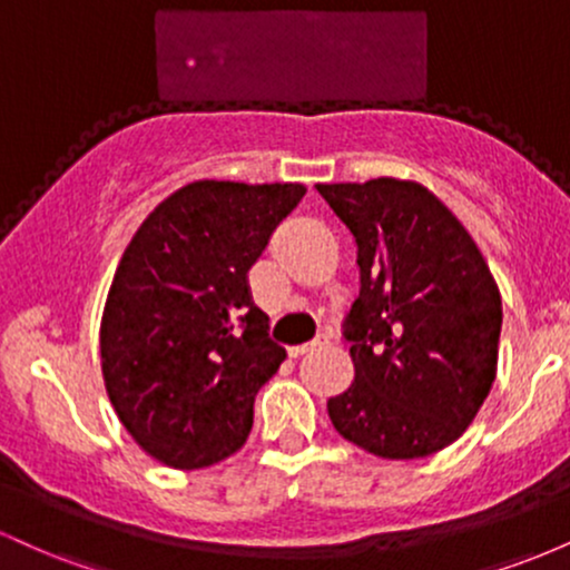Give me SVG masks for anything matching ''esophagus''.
<instances>
[{"label":"esophagus","mask_w":570,"mask_h":570,"mask_svg":"<svg viewBox=\"0 0 570 570\" xmlns=\"http://www.w3.org/2000/svg\"><path fill=\"white\" fill-rule=\"evenodd\" d=\"M322 345H326V337H318V340H313V343H305V345H292L289 356H292V358H299V356H305V353L322 348Z\"/></svg>","instance_id":"obj_1"}]
</instances>
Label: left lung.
Masks as SVG:
<instances>
[{
	"instance_id": "8db88e82",
	"label": "left lung",
	"mask_w": 570,
	"mask_h": 570,
	"mask_svg": "<svg viewBox=\"0 0 570 570\" xmlns=\"http://www.w3.org/2000/svg\"><path fill=\"white\" fill-rule=\"evenodd\" d=\"M356 240L362 289L345 318L353 383L326 402L343 440L389 461L453 444L499 367L501 294L485 257L417 181L316 185Z\"/></svg>"
}]
</instances>
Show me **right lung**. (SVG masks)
<instances>
[{"mask_svg":"<svg viewBox=\"0 0 570 570\" xmlns=\"http://www.w3.org/2000/svg\"><path fill=\"white\" fill-rule=\"evenodd\" d=\"M305 193L193 181L122 252L98 335L104 385L128 434L166 466L203 469L244 448L254 396L286 358L248 271Z\"/></svg>","mask_w":570,"mask_h":570,"instance_id":"add662e5","label":"right lung"}]
</instances>
